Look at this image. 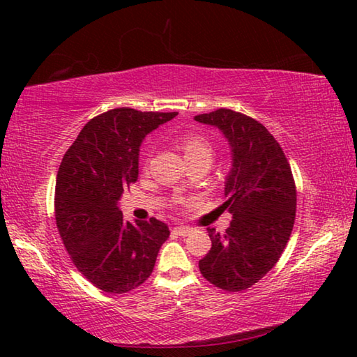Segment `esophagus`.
<instances>
[{
    "label": "esophagus",
    "instance_id": "obj_1",
    "mask_svg": "<svg viewBox=\"0 0 357 357\" xmlns=\"http://www.w3.org/2000/svg\"><path fill=\"white\" fill-rule=\"evenodd\" d=\"M192 231L190 227H174L173 228V233H176L178 236H187Z\"/></svg>",
    "mask_w": 357,
    "mask_h": 357
}]
</instances>
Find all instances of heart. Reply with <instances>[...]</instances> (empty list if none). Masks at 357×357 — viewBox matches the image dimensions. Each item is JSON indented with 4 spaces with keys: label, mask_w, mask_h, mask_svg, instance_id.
I'll list each match as a JSON object with an SVG mask.
<instances>
[{
    "label": "heart",
    "mask_w": 357,
    "mask_h": 357,
    "mask_svg": "<svg viewBox=\"0 0 357 357\" xmlns=\"http://www.w3.org/2000/svg\"><path fill=\"white\" fill-rule=\"evenodd\" d=\"M179 144H181V149H183L187 162L197 160V159H204L209 162L213 160L214 149H213V146H211V143L206 140V138L202 135L187 134L184 137H181Z\"/></svg>",
    "instance_id": "heart-1"
}]
</instances>
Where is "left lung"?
<instances>
[{
    "mask_svg": "<svg viewBox=\"0 0 357 357\" xmlns=\"http://www.w3.org/2000/svg\"><path fill=\"white\" fill-rule=\"evenodd\" d=\"M231 149L223 208L233 214L225 234L208 228L213 247L200 259L203 277L227 291L255 285L274 268L291 234L296 185L285 154L269 130L243 113L219 108L197 114Z\"/></svg>",
    "mask_w": 357,
    "mask_h": 357,
    "instance_id": "1",
    "label": "left lung"
}]
</instances>
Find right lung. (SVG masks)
<instances>
[{"mask_svg":"<svg viewBox=\"0 0 357 357\" xmlns=\"http://www.w3.org/2000/svg\"><path fill=\"white\" fill-rule=\"evenodd\" d=\"M176 112L113 108L84 126L56 174L55 217L77 269L105 293H128L153 273L170 236L167 223L123 219L118 202L138 179V153L149 132Z\"/></svg>","mask_w":357,"mask_h":357,"instance_id":"right-lung-1","label":"right lung"}]
</instances>
